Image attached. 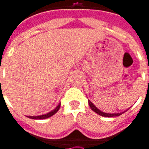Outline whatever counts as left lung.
Here are the masks:
<instances>
[{
	"mask_svg": "<svg viewBox=\"0 0 149 149\" xmlns=\"http://www.w3.org/2000/svg\"><path fill=\"white\" fill-rule=\"evenodd\" d=\"M88 103H89V105H90V107H91V109L94 112L97 113L98 115L102 116H105V117H114V116H118L122 115L123 113H124V112H120V113H107V112H102V111L98 109H97V108L96 107V106H95L92 102L90 101V100H88Z\"/></svg>",
	"mask_w": 149,
	"mask_h": 149,
	"instance_id": "1",
	"label": "left lung"
}]
</instances>
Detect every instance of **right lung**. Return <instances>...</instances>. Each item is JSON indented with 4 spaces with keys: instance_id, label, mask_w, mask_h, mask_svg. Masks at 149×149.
I'll list each match as a JSON object with an SVG mask.
<instances>
[{
    "instance_id": "add662e5",
    "label": "right lung",
    "mask_w": 149,
    "mask_h": 149,
    "mask_svg": "<svg viewBox=\"0 0 149 149\" xmlns=\"http://www.w3.org/2000/svg\"><path fill=\"white\" fill-rule=\"evenodd\" d=\"M60 105H61V103H59L54 109H53L50 112L47 113V114H44V115L40 116H27V117L30 118V119H34V120H44V119H47V118H49L51 117V116H52L53 115H54V114L59 110Z\"/></svg>"
}]
</instances>
